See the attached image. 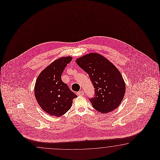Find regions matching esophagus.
Here are the masks:
<instances>
[{"mask_svg":"<svg viewBox=\"0 0 160 160\" xmlns=\"http://www.w3.org/2000/svg\"><path fill=\"white\" fill-rule=\"evenodd\" d=\"M83 91H80V92H77V94L79 96H81V95H83Z\"/></svg>","mask_w":160,"mask_h":160,"instance_id":"34e87169","label":"esophagus"}]
</instances>
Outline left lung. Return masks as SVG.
I'll return each instance as SVG.
<instances>
[{
	"label": "left lung",
	"mask_w": 160,
	"mask_h": 160,
	"mask_svg": "<svg viewBox=\"0 0 160 160\" xmlns=\"http://www.w3.org/2000/svg\"><path fill=\"white\" fill-rule=\"evenodd\" d=\"M76 63L88 74L94 88V97L89 98L93 108L102 113L117 108L125 95L126 85L116 66L97 53L85 55Z\"/></svg>",
	"instance_id": "obj_1"
}]
</instances>
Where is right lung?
<instances>
[{
  "label": "right lung",
  "mask_w": 160,
  "mask_h": 160,
  "mask_svg": "<svg viewBox=\"0 0 160 160\" xmlns=\"http://www.w3.org/2000/svg\"><path fill=\"white\" fill-rule=\"evenodd\" d=\"M72 57L55 60L41 72L35 85V98L41 108L50 116L61 117L71 108L72 99L77 97L62 81L61 75Z\"/></svg>",
  "instance_id": "right-lung-1"
}]
</instances>
